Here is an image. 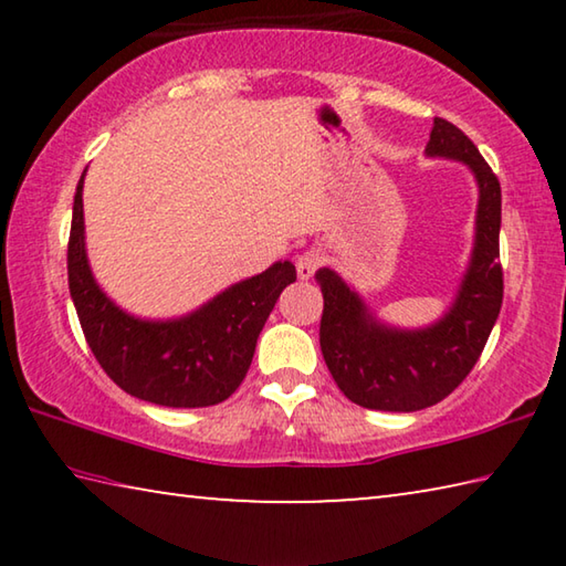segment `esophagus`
Returning a JSON list of instances; mask_svg holds the SVG:
<instances>
[{
    "mask_svg": "<svg viewBox=\"0 0 566 566\" xmlns=\"http://www.w3.org/2000/svg\"><path fill=\"white\" fill-rule=\"evenodd\" d=\"M324 262V256L317 252V249H306L300 256H296V274H300V280H310L314 276V272L319 270Z\"/></svg>",
    "mask_w": 566,
    "mask_h": 566,
    "instance_id": "obj_1",
    "label": "esophagus"
}]
</instances>
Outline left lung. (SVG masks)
<instances>
[{"mask_svg":"<svg viewBox=\"0 0 566 566\" xmlns=\"http://www.w3.org/2000/svg\"><path fill=\"white\" fill-rule=\"evenodd\" d=\"M429 157L462 159L479 181L476 242L469 272L447 317L419 332L387 329L332 270H319L324 310L319 344L344 397L364 409L417 411L452 395L490 339L502 310L500 262L502 187L474 142L452 122L434 117Z\"/></svg>","mask_w":566,"mask_h":566,"instance_id":"left-lung-1","label":"left lung"}]
</instances>
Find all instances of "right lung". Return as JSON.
<instances>
[{"mask_svg":"<svg viewBox=\"0 0 566 566\" xmlns=\"http://www.w3.org/2000/svg\"><path fill=\"white\" fill-rule=\"evenodd\" d=\"M87 171V169H84ZM82 181L76 185L66 274L84 339L102 369L127 395L151 405L195 409L232 397L247 377L256 337L286 284L292 262L244 280L189 317L142 322L117 310L94 282L84 254Z\"/></svg>","mask_w":566,"mask_h":566,"instance_id":"obj_1","label":"right lung"}]
</instances>
